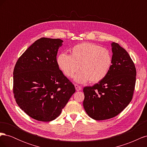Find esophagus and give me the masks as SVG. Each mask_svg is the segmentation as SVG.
Masks as SVG:
<instances>
[{
	"instance_id": "obj_1",
	"label": "esophagus",
	"mask_w": 147,
	"mask_h": 147,
	"mask_svg": "<svg viewBox=\"0 0 147 147\" xmlns=\"http://www.w3.org/2000/svg\"><path fill=\"white\" fill-rule=\"evenodd\" d=\"M75 90H76L77 91L82 90V87L78 86V84H75Z\"/></svg>"
}]
</instances>
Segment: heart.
Masks as SVG:
<instances>
[{
    "instance_id": "1",
    "label": "heart",
    "mask_w": 147,
    "mask_h": 147,
    "mask_svg": "<svg viewBox=\"0 0 147 147\" xmlns=\"http://www.w3.org/2000/svg\"><path fill=\"white\" fill-rule=\"evenodd\" d=\"M57 64L65 76L71 78L75 75L74 81L85 83H98L107 75L112 64L110 52L94 43L84 42L74 47L70 55L61 53L57 57Z\"/></svg>"
}]
</instances>
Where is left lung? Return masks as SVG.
I'll use <instances>...</instances> for the list:
<instances>
[{
  "instance_id": "1",
  "label": "left lung",
  "mask_w": 147,
  "mask_h": 147,
  "mask_svg": "<svg viewBox=\"0 0 147 147\" xmlns=\"http://www.w3.org/2000/svg\"><path fill=\"white\" fill-rule=\"evenodd\" d=\"M112 64L107 75L92 86L83 88V107L96 120L116 117L132 99L136 69L128 53L119 44L111 43Z\"/></svg>"
}]
</instances>
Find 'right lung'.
Here are the masks:
<instances>
[{
    "instance_id": "1",
    "label": "right lung",
    "mask_w": 147,
    "mask_h": 147,
    "mask_svg": "<svg viewBox=\"0 0 147 147\" xmlns=\"http://www.w3.org/2000/svg\"><path fill=\"white\" fill-rule=\"evenodd\" d=\"M63 40L43 37L18 59L13 70V93L17 104L33 119L51 121L75 92L59 69L56 56Z\"/></svg>"
}]
</instances>
